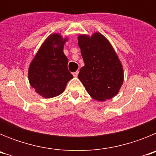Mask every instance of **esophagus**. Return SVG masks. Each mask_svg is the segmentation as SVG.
I'll return each instance as SVG.
<instances>
[{"instance_id":"34e87169","label":"esophagus","mask_w":156,"mask_h":156,"mask_svg":"<svg viewBox=\"0 0 156 156\" xmlns=\"http://www.w3.org/2000/svg\"><path fill=\"white\" fill-rule=\"evenodd\" d=\"M78 73H79V72L76 71V72H74L73 73V75L75 77H76L77 76H78Z\"/></svg>"}]
</instances>
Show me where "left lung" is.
Segmentation results:
<instances>
[{
	"instance_id": "left-lung-1",
	"label": "left lung",
	"mask_w": 156,
	"mask_h": 156,
	"mask_svg": "<svg viewBox=\"0 0 156 156\" xmlns=\"http://www.w3.org/2000/svg\"><path fill=\"white\" fill-rule=\"evenodd\" d=\"M78 41L85 64L80 70V80L93 98H113L123 82V70L112 47L99 33L91 37L79 36Z\"/></svg>"
}]
</instances>
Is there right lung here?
<instances>
[{
    "label": "right lung",
    "mask_w": 156,
    "mask_h": 156,
    "mask_svg": "<svg viewBox=\"0 0 156 156\" xmlns=\"http://www.w3.org/2000/svg\"><path fill=\"white\" fill-rule=\"evenodd\" d=\"M66 39L52 34L45 41L29 68V81L36 92L46 98L64 91L73 78L68 69V58L63 52Z\"/></svg>",
    "instance_id": "right-lung-1"
}]
</instances>
